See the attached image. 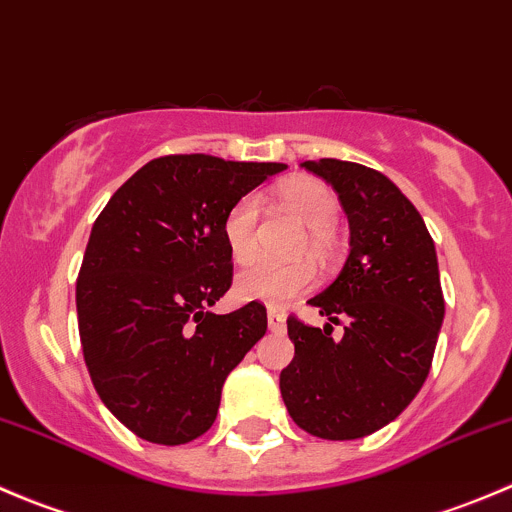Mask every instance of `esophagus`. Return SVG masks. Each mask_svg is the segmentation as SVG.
<instances>
[{
	"label": "esophagus",
	"instance_id": "esophagus-1",
	"mask_svg": "<svg viewBox=\"0 0 512 512\" xmlns=\"http://www.w3.org/2000/svg\"><path fill=\"white\" fill-rule=\"evenodd\" d=\"M267 324H270L272 332H285L287 319L280 309H267Z\"/></svg>",
	"mask_w": 512,
	"mask_h": 512
}]
</instances>
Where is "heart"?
<instances>
[{
	"label": "heart",
	"mask_w": 512,
	"mask_h": 512,
	"mask_svg": "<svg viewBox=\"0 0 512 512\" xmlns=\"http://www.w3.org/2000/svg\"><path fill=\"white\" fill-rule=\"evenodd\" d=\"M277 200L309 230V252L319 260L334 247V225L339 220V200L327 183L314 178H294L275 190ZM260 200L240 198L225 215V242L232 260L245 265L260 250ZM317 275L312 265H272L255 262L237 277V294L247 302L282 307L314 287Z\"/></svg>",
	"instance_id": "1"
}]
</instances>
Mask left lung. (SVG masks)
Instances as JSON below:
<instances>
[{"label": "left lung", "instance_id": "1", "mask_svg": "<svg viewBox=\"0 0 512 512\" xmlns=\"http://www.w3.org/2000/svg\"><path fill=\"white\" fill-rule=\"evenodd\" d=\"M327 180L349 218V257L309 299L331 324L287 319L294 359L280 374L292 421L327 441H354L394 421L431 369L443 302L436 247L411 200L384 173L349 160H304Z\"/></svg>", "mask_w": 512, "mask_h": 512}]
</instances>
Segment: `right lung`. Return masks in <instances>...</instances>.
I'll return each instance as SVG.
<instances>
[{
	"label": "right lung",
	"mask_w": 512,
	"mask_h": 512,
	"mask_svg": "<svg viewBox=\"0 0 512 512\" xmlns=\"http://www.w3.org/2000/svg\"><path fill=\"white\" fill-rule=\"evenodd\" d=\"M285 163L163 156L113 193L76 280L86 369L138 438L180 446L215 423L223 384L265 337L267 309L210 312L232 285L225 215Z\"/></svg>",
	"instance_id": "right-lung-1"
}]
</instances>
